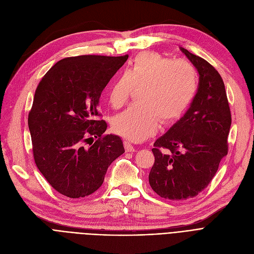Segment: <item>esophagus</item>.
Here are the masks:
<instances>
[{
    "label": "esophagus",
    "mask_w": 254,
    "mask_h": 254,
    "mask_svg": "<svg viewBox=\"0 0 254 254\" xmlns=\"http://www.w3.org/2000/svg\"><path fill=\"white\" fill-rule=\"evenodd\" d=\"M124 144H125V149H126L127 152H134V151L136 150L134 146H132L129 142H127V141H126Z\"/></svg>",
    "instance_id": "34e87169"
}]
</instances>
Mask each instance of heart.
I'll return each mask as SVG.
<instances>
[{"label": "heart", "instance_id": "obj_1", "mask_svg": "<svg viewBox=\"0 0 254 254\" xmlns=\"http://www.w3.org/2000/svg\"><path fill=\"white\" fill-rule=\"evenodd\" d=\"M134 87H140V101L117 114L112 125L118 135L140 142L154 134L159 122L172 123L185 112L196 91L197 74L189 62L144 52L113 80L108 91L110 104L122 108Z\"/></svg>", "mask_w": 254, "mask_h": 254}]
</instances>
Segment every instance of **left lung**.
Returning <instances> with one entry per match:
<instances>
[{
  "label": "left lung",
  "mask_w": 254,
  "mask_h": 254,
  "mask_svg": "<svg viewBox=\"0 0 254 254\" xmlns=\"http://www.w3.org/2000/svg\"><path fill=\"white\" fill-rule=\"evenodd\" d=\"M198 72V85L190 108L154 142L151 189L164 198L182 201L206 189L228 154L232 125L223 80L207 61L180 48ZM159 148L170 150L163 154Z\"/></svg>",
  "instance_id": "1"
}]
</instances>
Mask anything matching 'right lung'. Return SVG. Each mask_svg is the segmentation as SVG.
<instances>
[{
    "instance_id": "right-lung-1",
    "label": "right lung",
    "mask_w": 254,
    "mask_h": 254,
    "mask_svg": "<svg viewBox=\"0 0 254 254\" xmlns=\"http://www.w3.org/2000/svg\"><path fill=\"white\" fill-rule=\"evenodd\" d=\"M127 58L63 59L36 89L28 122L35 163L52 188L65 196L95 192L107 169L125 152L120 137L103 136L107 124L98 118V106L103 89ZM93 137L97 141L89 143Z\"/></svg>"
}]
</instances>
